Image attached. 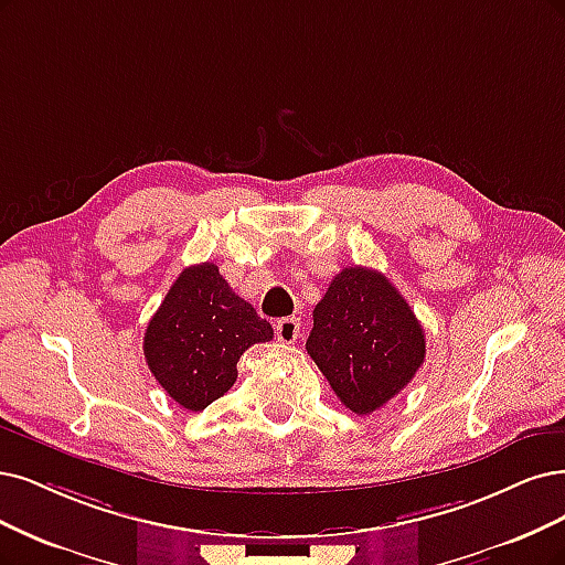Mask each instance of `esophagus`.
<instances>
[{
	"instance_id": "esophagus-1",
	"label": "esophagus",
	"mask_w": 565,
	"mask_h": 565,
	"mask_svg": "<svg viewBox=\"0 0 565 565\" xmlns=\"http://www.w3.org/2000/svg\"><path fill=\"white\" fill-rule=\"evenodd\" d=\"M299 337V320L297 318H280L276 322V339L280 343H295Z\"/></svg>"
}]
</instances>
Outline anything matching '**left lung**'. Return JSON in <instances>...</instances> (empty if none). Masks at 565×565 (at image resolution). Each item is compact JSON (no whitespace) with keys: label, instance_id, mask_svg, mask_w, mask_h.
Listing matches in <instances>:
<instances>
[{"label":"left lung","instance_id":"left-lung-1","mask_svg":"<svg viewBox=\"0 0 565 565\" xmlns=\"http://www.w3.org/2000/svg\"><path fill=\"white\" fill-rule=\"evenodd\" d=\"M306 350L345 408L366 416L412 383L425 360V332L391 280L348 266L316 306Z\"/></svg>","mask_w":565,"mask_h":565}]
</instances>
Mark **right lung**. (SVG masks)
<instances>
[{
	"mask_svg": "<svg viewBox=\"0 0 565 565\" xmlns=\"http://www.w3.org/2000/svg\"><path fill=\"white\" fill-rule=\"evenodd\" d=\"M274 339V327L205 262L184 268L145 332V358L168 397L203 412L238 379L249 345Z\"/></svg>",
	"mask_w": 565,
	"mask_h": 565,
	"instance_id": "obj_1",
	"label": "right lung"
}]
</instances>
